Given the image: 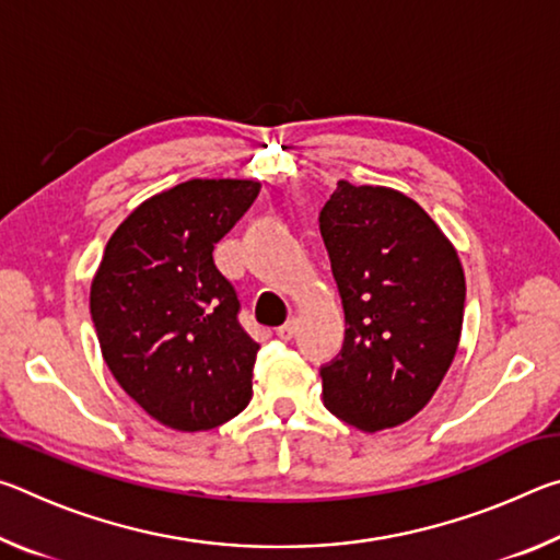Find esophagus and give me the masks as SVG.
<instances>
[{
    "label": "esophagus",
    "mask_w": 560,
    "mask_h": 560,
    "mask_svg": "<svg viewBox=\"0 0 560 560\" xmlns=\"http://www.w3.org/2000/svg\"><path fill=\"white\" fill-rule=\"evenodd\" d=\"M293 334H296V318H291V320H287V324L277 328V336L281 340H291Z\"/></svg>",
    "instance_id": "esophagus-1"
}]
</instances>
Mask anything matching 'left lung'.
<instances>
[{"label":"left lung","instance_id":"obj_1","mask_svg":"<svg viewBox=\"0 0 560 560\" xmlns=\"http://www.w3.org/2000/svg\"><path fill=\"white\" fill-rule=\"evenodd\" d=\"M346 314L320 368L324 405L363 432L397 428L438 393L459 348L464 269L440 224L400 189L338 179L318 214Z\"/></svg>","mask_w":560,"mask_h":560}]
</instances>
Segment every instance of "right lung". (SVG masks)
<instances>
[{
    "mask_svg": "<svg viewBox=\"0 0 560 560\" xmlns=\"http://www.w3.org/2000/svg\"><path fill=\"white\" fill-rule=\"evenodd\" d=\"M259 179L192 177L140 202L106 244L91 318L118 385L165 428L212 430L252 400L259 343L214 267V244L249 210Z\"/></svg>",
    "mask_w": 560,
    "mask_h": 560,
    "instance_id": "right-lung-1",
    "label": "right lung"
}]
</instances>
